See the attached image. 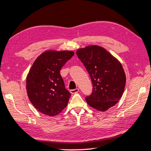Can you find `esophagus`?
Listing matches in <instances>:
<instances>
[{"label": "esophagus", "mask_w": 151, "mask_h": 151, "mask_svg": "<svg viewBox=\"0 0 151 151\" xmlns=\"http://www.w3.org/2000/svg\"><path fill=\"white\" fill-rule=\"evenodd\" d=\"M79 92V88H75V89H72V90H70V93L72 94H76V93H78Z\"/></svg>", "instance_id": "obj_1"}]
</instances>
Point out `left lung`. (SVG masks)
Returning <instances> with one entry per match:
<instances>
[{
    "instance_id": "1",
    "label": "left lung",
    "mask_w": 151,
    "mask_h": 151,
    "mask_svg": "<svg viewBox=\"0 0 151 151\" xmlns=\"http://www.w3.org/2000/svg\"><path fill=\"white\" fill-rule=\"evenodd\" d=\"M93 83V93L85 98L91 107L106 111L114 106L124 93L126 75L119 60L100 46L88 45L77 50Z\"/></svg>"
}]
</instances>
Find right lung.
I'll return each instance as SVG.
<instances>
[{"mask_svg":"<svg viewBox=\"0 0 151 151\" xmlns=\"http://www.w3.org/2000/svg\"><path fill=\"white\" fill-rule=\"evenodd\" d=\"M73 55L72 51H46L30 68L26 79L27 95L43 114L57 115L67 106L71 94L65 88L60 70Z\"/></svg>","mask_w":151,"mask_h":151,"instance_id":"obj_1","label":"right lung"}]
</instances>
